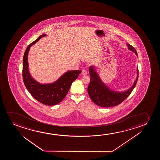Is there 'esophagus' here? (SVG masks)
Listing matches in <instances>:
<instances>
[{"mask_svg": "<svg viewBox=\"0 0 160 160\" xmlns=\"http://www.w3.org/2000/svg\"><path fill=\"white\" fill-rule=\"evenodd\" d=\"M81 74L83 75H86L87 74V70H86V69H82V72H81Z\"/></svg>", "mask_w": 160, "mask_h": 160, "instance_id": "obj_1", "label": "esophagus"}]
</instances>
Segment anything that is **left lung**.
Instances as JSON below:
<instances>
[{
	"mask_svg": "<svg viewBox=\"0 0 160 160\" xmlns=\"http://www.w3.org/2000/svg\"><path fill=\"white\" fill-rule=\"evenodd\" d=\"M128 48L132 51L138 56L135 48L127 44ZM137 78L133 85L126 91L123 92H114L110 90L102 81H101L96 72L93 69L92 66L89 68L90 82L88 86V93L90 98L96 104L101 107L108 108L118 105L125 101L135 88L138 79V69L137 70Z\"/></svg>",
	"mask_w": 160,
	"mask_h": 160,
	"instance_id": "8db88e82",
	"label": "left lung"
}]
</instances>
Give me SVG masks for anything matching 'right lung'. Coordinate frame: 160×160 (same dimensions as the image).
<instances>
[{
	"instance_id": "obj_1",
	"label": "right lung",
	"mask_w": 160,
	"mask_h": 160,
	"mask_svg": "<svg viewBox=\"0 0 160 160\" xmlns=\"http://www.w3.org/2000/svg\"><path fill=\"white\" fill-rule=\"evenodd\" d=\"M46 35L45 34L40 35L27 48L23 59L22 77L26 88L37 101L45 105H54L60 103L65 98L72 82L78 78L81 71H68L55 82L49 84H40L32 78L28 70L29 50L32 45Z\"/></svg>"
}]
</instances>
